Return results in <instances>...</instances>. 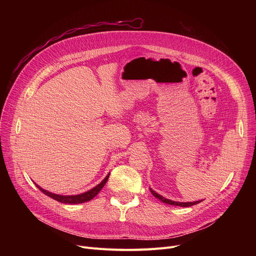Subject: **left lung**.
I'll return each mask as SVG.
<instances>
[{
	"mask_svg": "<svg viewBox=\"0 0 256 256\" xmlns=\"http://www.w3.org/2000/svg\"><path fill=\"white\" fill-rule=\"evenodd\" d=\"M150 190L152 194L156 198H158V200L162 201V202H165V204H170V206H178L186 208V206H194V204H199V202H201V201H202V200H198V201H193V202H178V201H173V200H170V199H167V198H165V197H163V196H160V194H158L156 192H154V191L152 189V188H150Z\"/></svg>",
	"mask_w": 256,
	"mask_h": 256,
	"instance_id": "left-lung-1",
	"label": "left lung"
}]
</instances>
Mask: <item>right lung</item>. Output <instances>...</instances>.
<instances>
[{"label": "right lung", "mask_w": 256, "mask_h": 256, "mask_svg": "<svg viewBox=\"0 0 256 256\" xmlns=\"http://www.w3.org/2000/svg\"><path fill=\"white\" fill-rule=\"evenodd\" d=\"M109 176H110V173L108 174V176L102 180L100 184H98V186L92 188V189H90L89 191H87L85 193H82V194H78V195H59V194L52 193V192H48V191L42 189V188L39 186L37 184H35L44 194H46V196H48L52 199L59 201V202L68 204H84V202H86V201H89V200H91V199L96 197L100 193V191L102 189L104 186L106 184L108 178H109Z\"/></svg>", "instance_id": "obj_1"}]
</instances>
